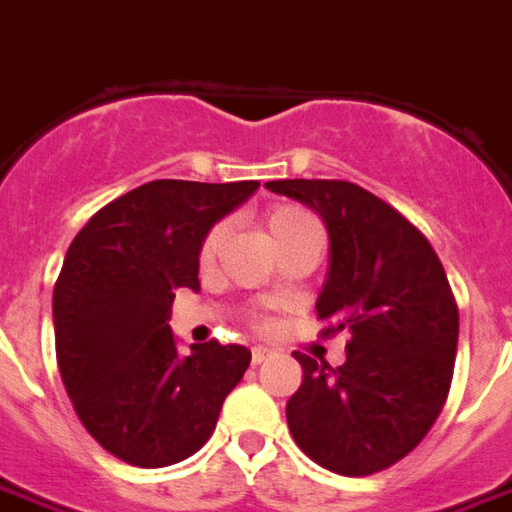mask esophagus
<instances>
[{
	"instance_id": "obj_1",
	"label": "esophagus",
	"mask_w": 512,
	"mask_h": 512,
	"mask_svg": "<svg viewBox=\"0 0 512 512\" xmlns=\"http://www.w3.org/2000/svg\"><path fill=\"white\" fill-rule=\"evenodd\" d=\"M268 357H271V349H268V346H255V349H252V363H263Z\"/></svg>"
}]
</instances>
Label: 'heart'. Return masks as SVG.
Returning <instances> with one entry per match:
<instances>
[{
  "instance_id": "obj_1",
  "label": "heart",
  "mask_w": 512,
  "mask_h": 512,
  "mask_svg": "<svg viewBox=\"0 0 512 512\" xmlns=\"http://www.w3.org/2000/svg\"><path fill=\"white\" fill-rule=\"evenodd\" d=\"M268 235H271V241L277 244L282 238H291V235H299V232L307 230H321V224L318 219L305 210V207L299 205H282L277 210H271L266 219ZM221 238H224V224H216L213 230L207 232L205 244H202V260H210V257L216 255V249H219Z\"/></svg>"
}]
</instances>
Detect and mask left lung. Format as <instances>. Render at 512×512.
Returning a JSON list of instances; mask_svg holds the SVG:
<instances>
[{
  "label": "left lung",
  "instance_id": "left-lung-1",
  "mask_svg": "<svg viewBox=\"0 0 512 512\" xmlns=\"http://www.w3.org/2000/svg\"><path fill=\"white\" fill-rule=\"evenodd\" d=\"M313 207L330 235L316 299L324 335L349 332L346 363L299 355L285 407L293 441L318 466L366 477L416 449L441 413L457 355V305L430 241L380 196L346 180H271Z\"/></svg>",
  "mask_w": 512,
  "mask_h": 512
}]
</instances>
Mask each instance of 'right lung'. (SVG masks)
Segmentation results:
<instances>
[{
    "mask_svg": "<svg viewBox=\"0 0 512 512\" xmlns=\"http://www.w3.org/2000/svg\"><path fill=\"white\" fill-rule=\"evenodd\" d=\"M257 180H155L113 199L71 241L52 296L57 368L82 427L110 455L163 468L199 452L252 352L210 341L180 357L177 288H199V252Z\"/></svg>",
    "mask_w": 512,
    "mask_h": 512,
    "instance_id": "obj_1",
    "label": "right lung"
}]
</instances>
